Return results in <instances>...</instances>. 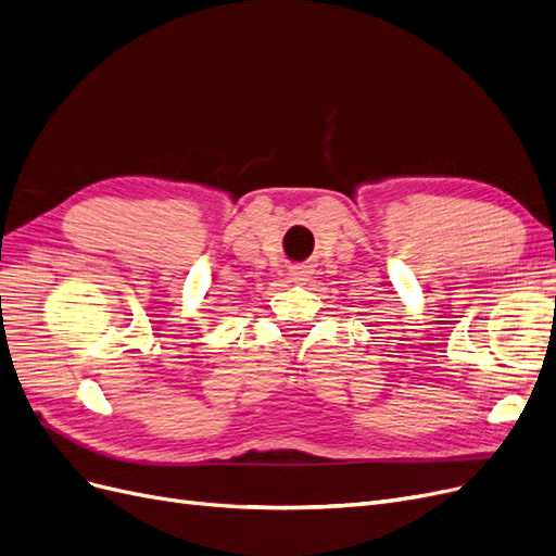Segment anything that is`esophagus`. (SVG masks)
<instances>
[{
    "label": "esophagus",
    "mask_w": 556,
    "mask_h": 556,
    "mask_svg": "<svg viewBox=\"0 0 556 556\" xmlns=\"http://www.w3.org/2000/svg\"><path fill=\"white\" fill-rule=\"evenodd\" d=\"M288 276H290L292 282L306 285L311 280V276H313V266H308V264H294V266H290V274Z\"/></svg>",
    "instance_id": "obj_1"
}]
</instances>
